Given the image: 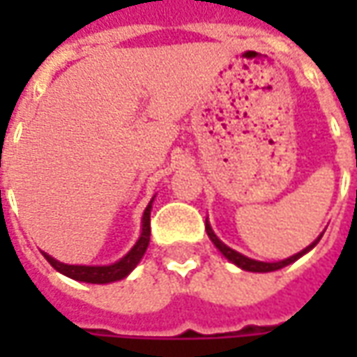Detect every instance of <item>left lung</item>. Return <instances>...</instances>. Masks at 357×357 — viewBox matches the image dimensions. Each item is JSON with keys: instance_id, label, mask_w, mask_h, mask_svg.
Instances as JSON below:
<instances>
[{"instance_id": "left-lung-1", "label": "left lung", "mask_w": 357, "mask_h": 357, "mask_svg": "<svg viewBox=\"0 0 357 357\" xmlns=\"http://www.w3.org/2000/svg\"><path fill=\"white\" fill-rule=\"evenodd\" d=\"M206 233H208L210 241L214 243V247L222 252V255L229 260L231 264H235L237 268L245 269V271H255V273H268V271H277V269L284 268V266H289V264L296 262L298 258H302V256L306 255V252H310L312 248L319 243V239L323 237V233L317 237V239L312 243V245H307L304 250H300V252H296V255H292L291 258H284V260H279V262H260V260H252V258H248V256L241 255V252H237V250H233V248H229L225 243H222V241L218 239V235L214 233V229L210 227L208 220H206Z\"/></svg>"}]
</instances>
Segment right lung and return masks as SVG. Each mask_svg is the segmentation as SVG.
<instances>
[{"mask_svg": "<svg viewBox=\"0 0 357 357\" xmlns=\"http://www.w3.org/2000/svg\"><path fill=\"white\" fill-rule=\"evenodd\" d=\"M153 201L155 197L151 199L147 204V208L143 212L141 218V235L139 239L135 241V245L130 248V252L122 256L118 262L109 264V266H76V264H65L55 260L53 256L47 252H43L45 260L57 269L59 273L70 277L74 281H82V283H93V284H105V283H114L120 281L132 273L135 266L141 262V258L145 255V250L149 247V241H151V208H153Z\"/></svg>", "mask_w": 357, "mask_h": 357, "instance_id": "right-lung-1", "label": "right lung"}]
</instances>
